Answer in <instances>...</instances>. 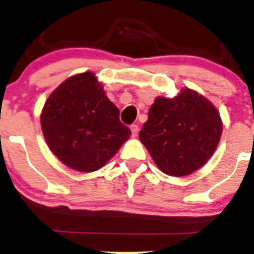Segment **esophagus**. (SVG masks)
<instances>
[{"instance_id":"esophagus-1","label":"esophagus","mask_w":254,"mask_h":254,"mask_svg":"<svg viewBox=\"0 0 254 254\" xmlns=\"http://www.w3.org/2000/svg\"><path fill=\"white\" fill-rule=\"evenodd\" d=\"M130 130H131V134L132 136H137V132H139V127H137L136 124H132L131 127H130Z\"/></svg>"}]
</instances>
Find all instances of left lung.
<instances>
[{
    "instance_id": "1",
    "label": "left lung",
    "mask_w": 254,
    "mask_h": 254,
    "mask_svg": "<svg viewBox=\"0 0 254 254\" xmlns=\"http://www.w3.org/2000/svg\"><path fill=\"white\" fill-rule=\"evenodd\" d=\"M221 132V118L211 102L183 88L175 98L155 99L139 137L163 173L183 177L205 165Z\"/></svg>"
}]
</instances>
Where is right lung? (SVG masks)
I'll return each mask as SVG.
<instances>
[{"instance_id": "add662e5", "label": "right lung", "mask_w": 254, "mask_h": 254, "mask_svg": "<svg viewBox=\"0 0 254 254\" xmlns=\"http://www.w3.org/2000/svg\"><path fill=\"white\" fill-rule=\"evenodd\" d=\"M40 123L54 155L79 172L103 167L131 135L92 72L64 81L45 102Z\"/></svg>"}]
</instances>
